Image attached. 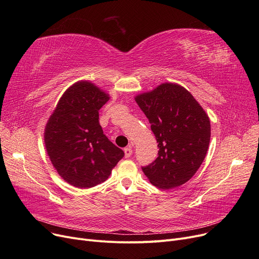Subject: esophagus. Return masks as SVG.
Segmentation results:
<instances>
[{
  "instance_id": "34e87169",
  "label": "esophagus",
  "mask_w": 259,
  "mask_h": 259,
  "mask_svg": "<svg viewBox=\"0 0 259 259\" xmlns=\"http://www.w3.org/2000/svg\"><path fill=\"white\" fill-rule=\"evenodd\" d=\"M124 152H125V157L126 158H128V157H130L131 155H132V148L129 146V147H127V148H125L124 149Z\"/></svg>"
}]
</instances>
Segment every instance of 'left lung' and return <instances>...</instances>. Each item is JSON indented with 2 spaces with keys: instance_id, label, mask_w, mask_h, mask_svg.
<instances>
[{
  "instance_id": "obj_1",
  "label": "left lung",
  "mask_w": 259,
  "mask_h": 259,
  "mask_svg": "<svg viewBox=\"0 0 259 259\" xmlns=\"http://www.w3.org/2000/svg\"><path fill=\"white\" fill-rule=\"evenodd\" d=\"M138 105L149 119L158 143V156L143 171L160 189L180 187L191 180L206 157L210 118L186 88L162 83L138 94Z\"/></svg>"
}]
</instances>
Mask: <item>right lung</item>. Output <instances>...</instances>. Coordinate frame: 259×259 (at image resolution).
<instances>
[{"instance_id": "obj_1", "label": "right lung", "mask_w": 259, "mask_h": 259, "mask_svg": "<svg viewBox=\"0 0 259 259\" xmlns=\"http://www.w3.org/2000/svg\"><path fill=\"white\" fill-rule=\"evenodd\" d=\"M109 99L91 81H76L64 92L46 124L44 142L52 166L76 188L102 184L124 157L99 121V110Z\"/></svg>"}]
</instances>
